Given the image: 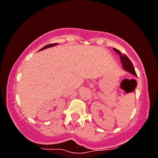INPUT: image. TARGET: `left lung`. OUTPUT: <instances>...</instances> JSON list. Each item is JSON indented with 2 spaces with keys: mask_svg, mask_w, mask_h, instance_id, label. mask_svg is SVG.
<instances>
[{
  "mask_svg": "<svg viewBox=\"0 0 158 158\" xmlns=\"http://www.w3.org/2000/svg\"><path fill=\"white\" fill-rule=\"evenodd\" d=\"M114 50L115 52H117V54L119 55L121 63H122L123 68L125 70H127V72L130 73L134 75V76H137V75H136V73L135 71V69H134V67H133V65H132V62H131L130 60L128 58L127 56L126 55V54H123L122 53H121L119 51H118L117 49L114 48Z\"/></svg>",
  "mask_w": 158,
  "mask_h": 158,
  "instance_id": "1",
  "label": "left lung"
}]
</instances>
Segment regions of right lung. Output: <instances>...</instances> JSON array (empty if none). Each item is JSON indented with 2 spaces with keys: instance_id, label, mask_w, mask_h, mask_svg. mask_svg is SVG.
I'll list each match as a JSON object with an SVG mask.
<instances>
[{
  "instance_id": "1",
  "label": "right lung",
  "mask_w": 158,
  "mask_h": 158,
  "mask_svg": "<svg viewBox=\"0 0 158 158\" xmlns=\"http://www.w3.org/2000/svg\"><path fill=\"white\" fill-rule=\"evenodd\" d=\"M57 43H54V44H48V45L44 46V47H43L42 48H41L40 51H41V50H44V49H46V48H51V47H53V46H55L57 45Z\"/></svg>"
}]
</instances>
